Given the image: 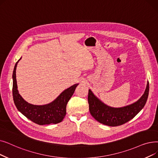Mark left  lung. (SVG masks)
I'll return each instance as SVG.
<instances>
[{
  "instance_id": "8db88e82",
  "label": "left lung",
  "mask_w": 158,
  "mask_h": 158,
  "mask_svg": "<svg viewBox=\"0 0 158 158\" xmlns=\"http://www.w3.org/2000/svg\"><path fill=\"white\" fill-rule=\"evenodd\" d=\"M149 92V83L141 97L134 103L120 108L109 106L99 99L91 90H88V101L89 110L92 117L100 123L117 127L133 119L145 105Z\"/></svg>"
}]
</instances>
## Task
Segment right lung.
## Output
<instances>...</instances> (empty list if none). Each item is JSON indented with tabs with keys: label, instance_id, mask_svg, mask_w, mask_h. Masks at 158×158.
I'll return each instance as SVG.
<instances>
[{
	"label": "right lung",
	"instance_id": "right-lung-1",
	"mask_svg": "<svg viewBox=\"0 0 158 158\" xmlns=\"http://www.w3.org/2000/svg\"><path fill=\"white\" fill-rule=\"evenodd\" d=\"M16 63L13 72V98L18 110L25 117L39 125L57 124L62 121L66 114V105L79 84H75L64 90L48 104L35 105L26 101L19 93L16 79Z\"/></svg>",
	"mask_w": 158,
	"mask_h": 158
}]
</instances>
